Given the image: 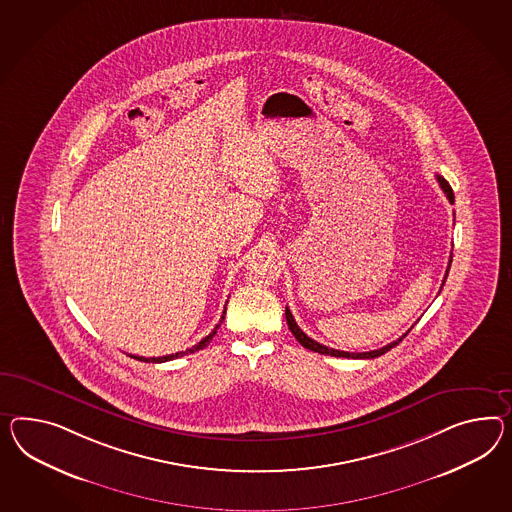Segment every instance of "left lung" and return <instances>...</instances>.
<instances>
[{"mask_svg": "<svg viewBox=\"0 0 512 512\" xmlns=\"http://www.w3.org/2000/svg\"><path fill=\"white\" fill-rule=\"evenodd\" d=\"M436 180H438V184L440 187L444 189V193H446L447 200L453 204L455 202V195H453V189H451V185L447 184L446 178H442V176H438L436 174ZM449 267H451V258H449V265H447L446 276H444V282H446L447 273H449ZM444 286V284H442ZM286 321H288L289 330H291V334L297 338V341L301 343L302 347H306V349H310V351H314V353L319 354H330V356H340V358H377L380 354L388 353L390 349H394L395 345L399 343V341L403 340L405 336H401L399 340L392 341V343H388V345H384V347H380V349H375V351H367V353H347V351H338V349H330L327 345H321V343H317V341L312 340V338H308L304 332H302L299 325L295 323V319H293V315L289 312V308H286Z\"/></svg>", "mask_w": 512, "mask_h": 512, "instance_id": "left-lung-1", "label": "left lung"}]
</instances>
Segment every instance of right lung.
I'll list each match as a JSON object with an SVG mask.
<instances>
[{
	"label": "right lung",
	"instance_id": "add662e5",
	"mask_svg": "<svg viewBox=\"0 0 512 512\" xmlns=\"http://www.w3.org/2000/svg\"><path fill=\"white\" fill-rule=\"evenodd\" d=\"M224 314H226V308H224L223 315H221V321H219V325H215V328L211 330L210 334L206 336V338H202V340L198 341L197 345H193L191 349H185V351H180V353L176 354H167V356H158V358H145V356H133L130 354L132 358L135 360H141V362H154V364H159V362H169V360H174V358H180V356H184V354L195 353V351H200V349H204V347H208V343L213 340V336L217 334V328L221 327V323L224 321Z\"/></svg>",
	"mask_w": 512,
	"mask_h": 512
}]
</instances>
